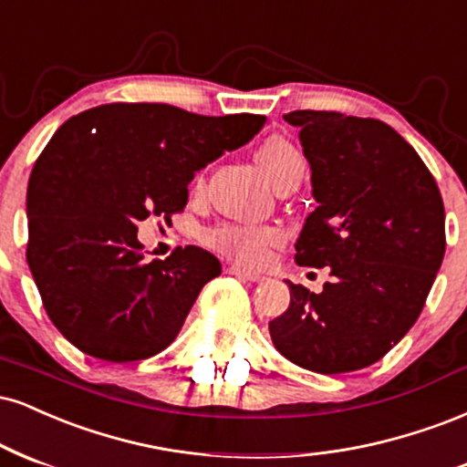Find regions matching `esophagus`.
Returning a JSON list of instances; mask_svg holds the SVG:
<instances>
[{"mask_svg":"<svg viewBox=\"0 0 467 467\" xmlns=\"http://www.w3.org/2000/svg\"><path fill=\"white\" fill-rule=\"evenodd\" d=\"M232 273H234L235 277L246 279V282H254V284L265 282V275H262V273L251 271V268H246V266H243V265H234V266H232Z\"/></svg>","mask_w":467,"mask_h":467,"instance_id":"esophagus-1","label":"esophagus"}]
</instances>
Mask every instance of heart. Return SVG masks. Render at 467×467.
Masks as SVG:
<instances>
[{
    "label": "heart",
    "instance_id": "heart-1",
    "mask_svg": "<svg viewBox=\"0 0 467 467\" xmlns=\"http://www.w3.org/2000/svg\"><path fill=\"white\" fill-rule=\"evenodd\" d=\"M257 163L262 172L266 174L271 183L286 174L288 170L304 166V157L297 150V146L286 137H268L265 144L257 150ZM201 177L194 181L196 188H201ZM210 240L218 246L238 251L240 255L251 262L266 260L271 249L282 244L284 235L275 227H240V229H223L210 235Z\"/></svg>",
    "mask_w": 467,
    "mask_h": 467
}]
</instances>
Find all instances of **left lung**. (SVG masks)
Wrapping results in <instances>:
<instances>
[{
  "label": "left lung",
  "mask_w": 467,
  "mask_h": 467,
  "mask_svg": "<svg viewBox=\"0 0 467 467\" xmlns=\"http://www.w3.org/2000/svg\"><path fill=\"white\" fill-rule=\"evenodd\" d=\"M319 205L295 244L297 265L330 266L319 295L288 284L268 323L273 345L317 374L380 360L418 321L446 254L435 177L391 126L338 111H293Z\"/></svg>",
  "instance_id": "8db88e82"
}]
</instances>
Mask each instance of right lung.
Returning <instances> with one entry per match:
<instances>
[{
  "mask_svg": "<svg viewBox=\"0 0 467 467\" xmlns=\"http://www.w3.org/2000/svg\"><path fill=\"white\" fill-rule=\"evenodd\" d=\"M265 115L207 118L172 104L111 102L69 118L27 181L26 260L43 308L80 352L150 358L177 338L221 262L177 246L144 262L137 223L183 212L196 170L235 150Z\"/></svg>",
  "mask_w": 467,
  "mask_h": 467,
  "instance_id": "add662e5",
  "label": "right lung"
}]
</instances>
